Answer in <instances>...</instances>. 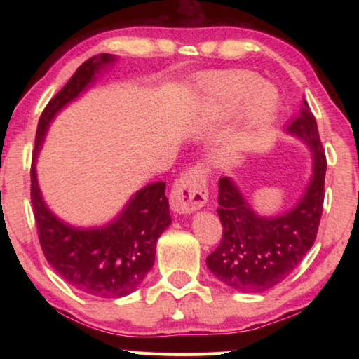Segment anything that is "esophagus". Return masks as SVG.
I'll list each match as a JSON object with an SVG mask.
<instances>
[{
  "label": "esophagus",
  "mask_w": 359,
  "mask_h": 359,
  "mask_svg": "<svg viewBox=\"0 0 359 359\" xmlns=\"http://www.w3.org/2000/svg\"><path fill=\"white\" fill-rule=\"evenodd\" d=\"M171 208L175 214H191L208 201V182L201 168L191 169L175 180L171 191Z\"/></svg>",
  "instance_id": "34e87169"
}]
</instances>
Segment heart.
I'll use <instances>...</instances> for the list:
<instances>
[{
    "label": "heart",
    "mask_w": 359,
    "mask_h": 359,
    "mask_svg": "<svg viewBox=\"0 0 359 359\" xmlns=\"http://www.w3.org/2000/svg\"><path fill=\"white\" fill-rule=\"evenodd\" d=\"M205 111L229 115L242 107L248 130L258 131L274 121L278 111V93L269 82L248 71L217 72L203 82Z\"/></svg>",
    "instance_id": "heart-1"
}]
</instances>
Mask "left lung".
<instances>
[{"instance_id": "left-lung-1", "label": "left lung", "mask_w": 359, "mask_h": 359, "mask_svg": "<svg viewBox=\"0 0 359 359\" xmlns=\"http://www.w3.org/2000/svg\"><path fill=\"white\" fill-rule=\"evenodd\" d=\"M285 133L307 145L312 175L293 208L277 215H261L231 177L218 182V217L223 226L220 245L205 264L222 283L244 293H261L285 280L313 245L323 212L326 156L317 121L304 100L299 114Z\"/></svg>"}]
</instances>
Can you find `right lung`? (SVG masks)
<instances>
[{
  "label": "right lung",
  "instance_id": "add662e5",
  "mask_svg": "<svg viewBox=\"0 0 359 359\" xmlns=\"http://www.w3.org/2000/svg\"><path fill=\"white\" fill-rule=\"evenodd\" d=\"M115 62L117 57L111 53L87 60L48 101L36 131L32 165V203L44 257L71 287L95 297L131 294L154 267L156 241L171 224L166 184L145 185L111 222L83 228L66 223L48 208L39 188L36 163L57 115L87 92L101 72Z\"/></svg>",
  "mask_w": 359,
  "mask_h": 359
}]
</instances>
